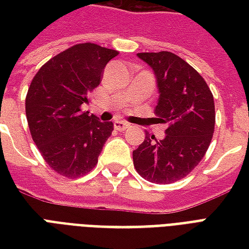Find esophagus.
Wrapping results in <instances>:
<instances>
[{"mask_svg":"<svg viewBox=\"0 0 249 249\" xmlns=\"http://www.w3.org/2000/svg\"><path fill=\"white\" fill-rule=\"evenodd\" d=\"M113 125H114V128H116L117 130H126L130 126L128 123H125V121H120V120H116V121L113 123Z\"/></svg>","mask_w":249,"mask_h":249,"instance_id":"esophagus-1","label":"esophagus"}]
</instances>
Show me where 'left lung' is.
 Returning <instances> with one entry per match:
<instances>
[{
    "label": "left lung",
    "instance_id": "8db88e82",
    "mask_svg": "<svg viewBox=\"0 0 249 249\" xmlns=\"http://www.w3.org/2000/svg\"><path fill=\"white\" fill-rule=\"evenodd\" d=\"M151 66L159 100L155 121L167 124L165 137L153 135L133 151L137 173L156 184L175 183L201 161L214 129L213 96L207 82L188 62L171 52L137 53Z\"/></svg>",
    "mask_w": 249,
    "mask_h": 249
}]
</instances>
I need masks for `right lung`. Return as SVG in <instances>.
Returning a JSON list of instances; mask_svg holds the SVG:
<instances>
[{
  "label": "right lung",
  "instance_id": "1",
  "mask_svg": "<svg viewBox=\"0 0 249 249\" xmlns=\"http://www.w3.org/2000/svg\"><path fill=\"white\" fill-rule=\"evenodd\" d=\"M119 52L85 42L61 52L37 71L25 100L30 135L52 169L65 178L90 172L113 123L84 112L104 68Z\"/></svg>",
  "mask_w": 249,
  "mask_h": 249
}]
</instances>
